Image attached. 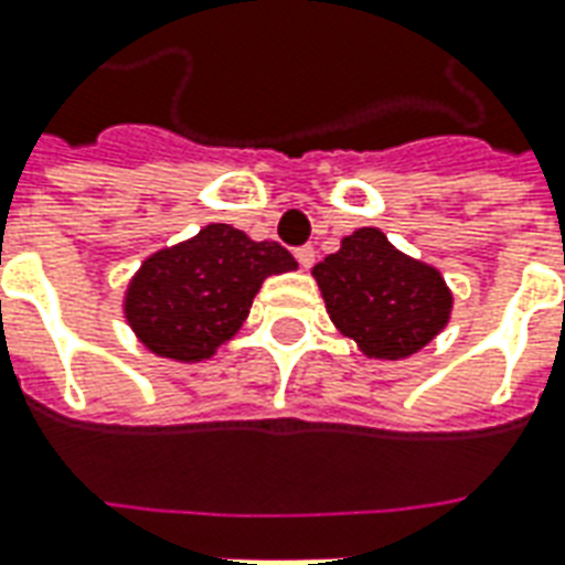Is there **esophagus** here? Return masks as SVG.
<instances>
[{
    "mask_svg": "<svg viewBox=\"0 0 565 565\" xmlns=\"http://www.w3.org/2000/svg\"><path fill=\"white\" fill-rule=\"evenodd\" d=\"M315 256H318V250H315L311 244L296 247V259H299V266H302V269H311V266H315Z\"/></svg>",
    "mask_w": 565,
    "mask_h": 565,
    "instance_id": "esophagus-1",
    "label": "esophagus"
}]
</instances>
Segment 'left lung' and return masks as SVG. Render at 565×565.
<instances>
[{"label": "left lung", "instance_id": "8db88e82", "mask_svg": "<svg viewBox=\"0 0 565 565\" xmlns=\"http://www.w3.org/2000/svg\"><path fill=\"white\" fill-rule=\"evenodd\" d=\"M327 315L366 358L401 361L425 349L449 321L452 294L440 271L401 254L379 228L342 238L315 269Z\"/></svg>", "mask_w": 565, "mask_h": 565}]
</instances>
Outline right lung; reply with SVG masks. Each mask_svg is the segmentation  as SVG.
Segmentation results:
<instances>
[{
    "label": "right lung",
    "instance_id": "add662e5",
    "mask_svg": "<svg viewBox=\"0 0 565 565\" xmlns=\"http://www.w3.org/2000/svg\"><path fill=\"white\" fill-rule=\"evenodd\" d=\"M296 269L278 242H254L226 223L143 259L125 294V318L159 358L207 361L250 315L269 275Z\"/></svg>",
    "mask_w": 565,
    "mask_h": 565
}]
</instances>
